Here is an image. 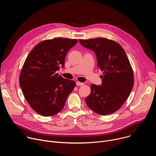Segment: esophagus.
Segmentation results:
<instances>
[{
  "mask_svg": "<svg viewBox=\"0 0 156 156\" xmlns=\"http://www.w3.org/2000/svg\"><path fill=\"white\" fill-rule=\"evenodd\" d=\"M76 84L77 86H82V85L84 84V83H81V82H80V81H76Z\"/></svg>",
  "mask_w": 156,
  "mask_h": 156,
  "instance_id": "34e87169",
  "label": "esophagus"
}]
</instances>
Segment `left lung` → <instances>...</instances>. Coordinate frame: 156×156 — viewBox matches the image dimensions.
Listing matches in <instances>:
<instances>
[{"label": "left lung", "instance_id": "1", "mask_svg": "<svg viewBox=\"0 0 156 156\" xmlns=\"http://www.w3.org/2000/svg\"><path fill=\"white\" fill-rule=\"evenodd\" d=\"M79 42L94 52L98 65L104 72L102 84H91L86 103L98 114H113L125 103L134 84L133 69L126 54L119 43L107 38L80 39Z\"/></svg>", "mask_w": 156, "mask_h": 156}]
</instances>
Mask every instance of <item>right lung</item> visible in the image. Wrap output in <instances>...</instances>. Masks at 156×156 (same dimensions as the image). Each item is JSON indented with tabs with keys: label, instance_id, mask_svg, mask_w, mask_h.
<instances>
[{
	"label": "right lung",
	"instance_id": "obj_1",
	"mask_svg": "<svg viewBox=\"0 0 156 156\" xmlns=\"http://www.w3.org/2000/svg\"><path fill=\"white\" fill-rule=\"evenodd\" d=\"M77 39L56 37L43 41L30 52L21 69L19 83L31 107L44 117L55 115L64 107L76 83L56 73L64 67L68 51Z\"/></svg>",
	"mask_w": 156,
	"mask_h": 156
}]
</instances>
